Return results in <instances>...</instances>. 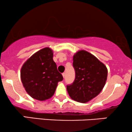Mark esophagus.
<instances>
[{
	"label": "esophagus",
	"mask_w": 132,
	"mask_h": 132,
	"mask_svg": "<svg viewBox=\"0 0 132 132\" xmlns=\"http://www.w3.org/2000/svg\"><path fill=\"white\" fill-rule=\"evenodd\" d=\"M62 75L63 77H64H64H65V73H63L62 74Z\"/></svg>",
	"instance_id": "1"
}]
</instances>
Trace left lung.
I'll list each match as a JSON object with an SVG mask.
<instances>
[{"instance_id":"8db88e82","label":"left lung","mask_w":132,"mask_h":132,"mask_svg":"<svg viewBox=\"0 0 132 132\" xmlns=\"http://www.w3.org/2000/svg\"><path fill=\"white\" fill-rule=\"evenodd\" d=\"M75 79L67 86L68 93L73 100L86 103L97 96L105 85L108 69L91 53L80 50L73 56Z\"/></svg>"}]
</instances>
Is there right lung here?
<instances>
[{
    "instance_id": "right-lung-1",
    "label": "right lung",
    "mask_w": 132,
    "mask_h": 132,
    "mask_svg": "<svg viewBox=\"0 0 132 132\" xmlns=\"http://www.w3.org/2000/svg\"><path fill=\"white\" fill-rule=\"evenodd\" d=\"M53 55L51 48H43L30 57L21 67V82L27 93L33 98L43 101L51 98L57 83L63 80Z\"/></svg>"
}]
</instances>
